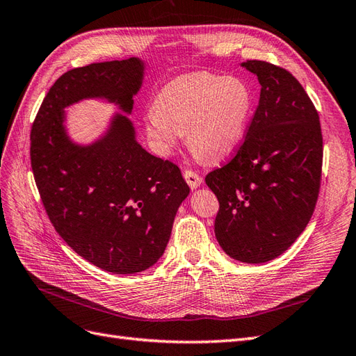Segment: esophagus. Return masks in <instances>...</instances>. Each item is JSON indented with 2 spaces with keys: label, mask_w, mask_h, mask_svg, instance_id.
<instances>
[{
  "label": "esophagus",
  "mask_w": 356,
  "mask_h": 356,
  "mask_svg": "<svg viewBox=\"0 0 356 356\" xmlns=\"http://www.w3.org/2000/svg\"><path fill=\"white\" fill-rule=\"evenodd\" d=\"M184 178L187 181V184L190 186V188L193 190L197 188L202 184V177L193 170H184Z\"/></svg>",
  "instance_id": "1"
}]
</instances>
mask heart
<instances>
[{"label":"heart","instance_id":"1","mask_svg":"<svg viewBox=\"0 0 356 356\" xmlns=\"http://www.w3.org/2000/svg\"><path fill=\"white\" fill-rule=\"evenodd\" d=\"M252 111V93L236 77L209 72L181 75L161 88L154 110L144 114V132L156 152L170 154L182 135L199 160H222L242 144Z\"/></svg>","mask_w":356,"mask_h":356}]
</instances>
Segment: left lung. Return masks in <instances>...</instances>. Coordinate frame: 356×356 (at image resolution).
Instances as JSON below:
<instances>
[{
  "instance_id": "left-lung-1",
  "label": "left lung",
  "mask_w": 356,
  "mask_h": 356,
  "mask_svg": "<svg viewBox=\"0 0 356 356\" xmlns=\"http://www.w3.org/2000/svg\"><path fill=\"white\" fill-rule=\"evenodd\" d=\"M243 68L261 84L260 101L238 153L207 175L220 202L215 236L242 263L284 254L315 211L322 170L319 115L293 74L264 60Z\"/></svg>"
}]
</instances>
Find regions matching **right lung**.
Here are the masks:
<instances>
[{"label":"right lung","mask_w":356,"mask_h":356,"mask_svg":"<svg viewBox=\"0 0 356 356\" xmlns=\"http://www.w3.org/2000/svg\"><path fill=\"white\" fill-rule=\"evenodd\" d=\"M144 70L129 58L65 72L31 129V166L53 227L84 260L115 275L157 263L190 188L177 165L138 144L127 115H115L101 138L81 146L67 136L65 108L105 99L131 114Z\"/></svg>","instance_id":"1"}]
</instances>
